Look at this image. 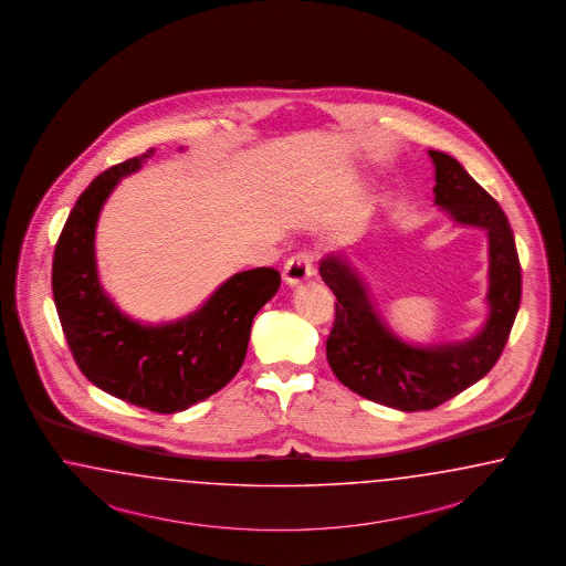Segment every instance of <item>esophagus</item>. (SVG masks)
<instances>
[{
    "label": "esophagus",
    "instance_id": "34e87169",
    "mask_svg": "<svg viewBox=\"0 0 566 566\" xmlns=\"http://www.w3.org/2000/svg\"><path fill=\"white\" fill-rule=\"evenodd\" d=\"M315 275V265H313V255L311 253H298L284 263L282 277L289 286H298L307 282L308 277Z\"/></svg>",
    "mask_w": 566,
    "mask_h": 566
}]
</instances>
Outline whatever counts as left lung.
<instances>
[{
    "label": "left lung",
    "instance_id": "obj_1",
    "mask_svg": "<svg viewBox=\"0 0 566 566\" xmlns=\"http://www.w3.org/2000/svg\"><path fill=\"white\" fill-rule=\"evenodd\" d=\"M436 168V206L452 222L488 234V317L478 334L457 343L411 344L384 322L359 270L344 253H329L319 274L336 294L327 363L353 392L398 411H429L480 381L500 359L521 303V263L509 218L463 166L428 151Z\"/></svg>",
    "mask_w": 566,
    "mask_h": 566
}]
</instances>
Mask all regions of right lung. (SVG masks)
I'll list each match as a JSON object with an SVG mask.
<instances>
[{
    "label": "right lung",
    "mask_w": 566,
    "mask_h": 566,
    "mask_svg": "<svg viewBox=\"0 0 566 566\" xmlns=\"http://www.w3.org/2000/svg\"><path fill=\"white\" fill-rule=\"evenodd\" d=\"M154 155L149 149L103 171L78 197L53 253V301L74 360L91 384L140 409L178 412L239 374L253 319L280 289V274L272 268L239 272L201 307L157 326L120 311L103 291L95 230L112 190Z\"/></svg>",
    "instance_id": "add662e5"
}]
</instances>
